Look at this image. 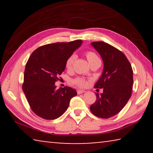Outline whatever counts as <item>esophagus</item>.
I'll return each mask as SVG.
<instances>
[{
	"label": "esophagus",
	"instance_id": "34e87169",
	"mask_svg": "<svg viewBox=\"0 0 153 153\" xmlns=\"http://www.w3.org/2000/svg\"><path fill=\"white\" fill-rule=\"evenodd\" d=\"M85 92H86V91H85V90H77V94H82V93H84Z\"/></svg>",
	"mask_w": 153,
	"mask_h": 153
}]
</instances>
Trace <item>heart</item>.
Masks as SVG:
<instances>
[{
	"instance_id": "1",
	"label": "heart",
	"mask_w": 153,
	"mask_h": 153,
	"mask_svg": "<svg viewBox=\"0 0 153 153\" xmlns=\"http://www.w3.org/2000/svg\"><path fill=\"white\" fill-rule=\"evenodd\" d=\"M85 56H86L87 60L89 62L90 65L93 63H97L98 61H100L98 55L92 51L86 52V53H85ZM75 59H76V55H71L67 58L65 62V67L67 69H71ZM72 82H73L74 84L76 85V86L80 88H85L88 85V81L86 79L82 78V77H77V78L74 79Z\"/></svg>"
}]
</instances>
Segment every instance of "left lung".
Masks as SVG:
<instances>
[{
    "instance_id": "obj_1",
    "label": "left lung",
    "mask_w": 153,
    "mask_h": 153,
    "mask_svg": "<svg viewBox=\"0 0 153 153\" xmlns=\"http://www.w3.org/2000/svg\"><path fill=\"white\" fill-rule=\"evenodd\" d=\"M101 58L104 67L95 88L103 92L96 93L97 100L90 109L98 117L108 119L117 115L125 107L132 91L133 70L122 52L104 42L91 43Z\"/></svg>"
}]
</instances>
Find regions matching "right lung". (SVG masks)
Segmentation results:
<instances>
[{
	"mask_svg": "<svg viewBox=\"0 0 153 153\" xmlns=\"http://www.w3.org/2000/svg\"><path fill=\"white\" fill-rule=\"evenodd\" d=\"M82 41L56 42L33 52L25 65L22 89L33 112L45 120H55L65 112L77 92L70 87L56 89L55 84L65 69L67 58Z\"/></svg>",
	"mask_w": 153,
	"mask_h": 153,
	"instance_id": "add662e5",
	"label": "right lung"
}]
</instances>
